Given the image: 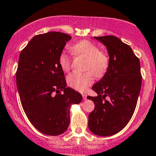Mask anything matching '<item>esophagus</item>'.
Listing matches in <instances>:
<instances>
[{"mask_svg":"<svg viewBox=\"0 0 156 156\" xmlns=\"http://www.w3.org/2000/svg\"><path fill=\"white\" fill-rule=\"evenodd\" d=\"M82 96H83V100H86V98H87V95H86V94H82Z\"/></svg>","mask_w":156,"mask_h":156,"instance_id":"1","label":"esophagus"}]
</instances>
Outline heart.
Segmentation results:
<instances>
[{
  "label": "heart",
  "instance_id": "1",
  "mask_svg": "<svg viewBox=\"0 0 156 156\" xmlns=\"http://www.w3.org/2000/svg\"><path fill=\"white\" fill-rule=\"evenodd\" d=\"M71 53L74 56H83L86 58L85 73L73 71L67 76V83L70 87L83 91L94 83V75L104 74L109 66V57L102 51H100L95 43L83 40L73 45L70 48ZM71 56L66 52H62L58 58V63L64 71H67L70 67Z\"/></svg>",
  "mask_w": 156,
  "mask_h": 156
}]
</instances>
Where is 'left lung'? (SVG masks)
<instances>
[{
  "label": "left lung",
  "mask_w": 156,
  "mask_h": 156,
  "mask_svg": "<svg viewBox=\"0 0 156 156\" xmlns=\"http://www.w3.org/2000/svg\"><path fill=\"white\" fill-rule=\"evenodd\" d=\"M94 38L107 46L110 59L104 77L92 86L98 95L87 97L94 103L88 126L96 135L111 136L126 126L135 110L142 83L140 65L131 48L119 38ZM107 96L110 101L105 100Z\"/></svg>",
  "instance_id": "obj_1"
}]
</instances>
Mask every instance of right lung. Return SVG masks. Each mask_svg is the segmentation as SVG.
<instances>
[{
	"instance_id": "add662e5",
	"label": "right lung",
	"mask_w": 156,
	"mask_h": 156,
	"mask_svg": "<svg viewBox=\"0 0 156 156\" xmlns=\"http://www.w3.org/2000/svg\"><path fill=\"white\" fill-rule=\"evenodd\" d=\"M70 39V35L58 31L37 34L19 55L16 84L22 108L30 123L47 135L66 131L70 125L69 107L82 101L80 93L66 87L58 63Z\"/></svg>"
}]
</instances>
